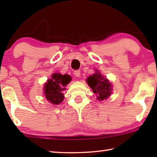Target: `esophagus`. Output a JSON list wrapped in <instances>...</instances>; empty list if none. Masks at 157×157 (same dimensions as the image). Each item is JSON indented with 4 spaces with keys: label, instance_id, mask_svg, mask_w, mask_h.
Instances as JSON below:
<instances>
[{
    "label": "esophagus",
    "instance_id": "obj_1",
    "mask_svg": "<svg viewBox=\"0 0 157 157\" xmlns=\"http://www.w3.org/2000/svg\"><path fill=\"white\" fill-rule=\"evenodd\" d=\"M74 75H75V77H79L80 76V71H74Z\"/></svg>",
    "mask_w": 157,
    "mask_h": 157
}]
</instances>
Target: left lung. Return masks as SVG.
<instances>
[{
    "mask_svg": "<svg viewBox=\"0 0 157 157\" xmlns=\"http://www.w3.org/2000/svg\"><path fill=\"white\" fill-rule=\"evenodd\" d=\"M87 84L91 87L93 92L96 94L97 99L103 100L110 96L111 85L100 73H95L87 79Z\"/></svg>",
    "mask_w": 157,
    "mask_h": 157,
    "instance_id": "1",
    "label": "left lung"
}]
</instances>
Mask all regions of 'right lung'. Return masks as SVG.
<instances>
[{"mask_svg":"<svg viewBox=\"0 0 157 157\" xmlns=\"http://www.w3.org/2000/svg\"><path fill=\"white\" fill-rule=\"evenodd\" d=\"M71 80V78L68 75H61L54 73L51 79L45 84L44 94L48 100L53 105H59L63 100V91L66 90L65 86Z\"/></svg>","mask_w":157,"mask_h":157,"instance_id":"obj_1","label":"right lung"}]
</instances>
